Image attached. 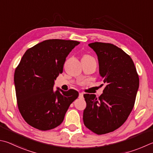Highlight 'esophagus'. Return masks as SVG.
<instances>
[{"instance_id":"1","label":"esophagus","mask_w":153,"mask_h":153,"mask_svg":"<svg viewBox=\"0 0 153 153\" xmlns=\"http://www.w3.org/2000/svg\"><path fill=\"white\" fill-rule=\"evenodd\" d=\"M83 96H84V94L82 92L79 93V98H83Z\"/></svg>"}]
</instances>
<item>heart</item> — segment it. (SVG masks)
<instances>
[{"label": "heart", "mask_w": 153, "mask_h": 153, "mask_svg": "<svg viewBox=\"0 0 153 153\" xmlns=\"http://www.w3.org/2000/svg\"><path fill=\"white\" fill-rule=\"evenodd\" d=\"M82 59H94V58L91 57L90 55H87V54H85V55H83Z\"/></svg>", "instance_id": "obj_1"}]
</instances>
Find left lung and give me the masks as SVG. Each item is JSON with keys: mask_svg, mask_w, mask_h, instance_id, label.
<instances>
[{"mask_svg": "<svg viewBox=\"0 0 153 153\" xmlns=\"http://www.w3.org/2000/svg\"><path fill=\"white\" fill-rule=\"evenodd\" d=\"M88 45L98 56L99 74L105 86L98 98L95 94L84 95L86 108L83 120L93 132L104 134L118 128L127 120L134 107L139 78L131 57L123 49L100 42Z\"/></svg>", "mask_w": 153, "mask_h": 153, "instance_id": "left-lung-1", "label": "left lung"}]
</instances>
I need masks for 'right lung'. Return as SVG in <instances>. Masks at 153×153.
I'll return each mask as SVG.
<instances>
[{"instance_id":"add662e5","label":"right lung","mask_w":153,"mask_h":153,"mask_svg":"<svg viewBox=\"0 0 153 153\" xmlns=\"http://www.w3.org/2000/svg\"><path fill=\"white\" fill-rule=\"evenodd\" d=\"M80 43L76 41L48 39L27 49L14 76L18 108L24 120L41 130L62 124L70 104L79 93L57 88L55 80L63 72L68 54Z\"/></svg>"}]
</instances>
